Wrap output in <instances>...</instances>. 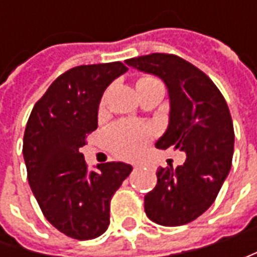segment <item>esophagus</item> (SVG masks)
I'll return each mask as SVG.
<instances>
[{
    "mask_svg": "<svg viewBox=\"0 0 257 257\" xmlns=\"http://www.w3.org/2000/svg\"><path fill=\"white\" fill-rule=\"evenodd\" d=\"M134 167H139V164H134Z\"/></svg>",
    "mask_w": 257,
    "mask_h": 257,
    "instance_id": "34e87169",
    "label": "esophagus"
}]
</instances>
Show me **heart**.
Here are the masks:
<instances>
[{
  "label": "heart",
  "instance_id": "heart-1",
  "mask_svg": "<svg viewBox=\"0 0 257 257\" xmlns=\"http://www.w3.org/2000/svg\"><path fill=\"white\" fill-rule=\"evenodd\" d=\"M156 81L152 77H142L137 83H147ZM107 143L114 153L120 157H136L142 152L143 146L149 139V132L133 124L120 123L110 127L105 133Z\"/></svg>",
  "mask_w": 257,
  "mask_h": 257
}]
</instances>
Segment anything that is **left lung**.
Returning a JSON list of instances; mask_svg holds the SVG:
<instances>
[{
    "mask_svg": "<svg viewBox=\"0 0 257 257\" xmlns=\"http://www.w3.org/2000/svg\"><path fill=\"white\" fill-rule=\"evenodd\" d=\"M125 64L163 80L170 114L156 147L180 150L186 162L160 167L157 184L144 196V210L162 226H182L206 212L232 167L234 132L229 107L212 80L173 54L142 55Z\"/></svg>",
    "mask_w": 257,
    "mask_h": 257,
    "instance_id": "8db88e82",
    "label": "left lung"
}]
</instances>
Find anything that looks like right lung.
<instances>
[{"label":"right lung","mask_w":257,"mask_h":257,"mask_svg":"<svg viewBox=\"0 0 257 257\" xmlns=\"http://www.w3.org/2000/svg\"><path fill=\"white\" fill-rule=\"evenodd\" d=\"M128 68L120 63L78 65L61 74L35 103L25 127L28 183L45 219L65 236L88 240L110 224V200L133 167L121 162L88 172L80 149L97 128L104 90Z\"/></svg>","instance_id":"obj_1"}]
</instances>
